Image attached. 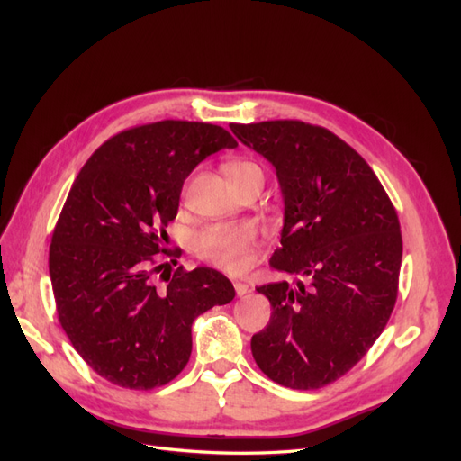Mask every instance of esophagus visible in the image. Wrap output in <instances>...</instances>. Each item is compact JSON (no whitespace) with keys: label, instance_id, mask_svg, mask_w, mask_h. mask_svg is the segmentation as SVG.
I'll list each match as a JSON object with an SVG mask.
<instances>
[{"label":"esophagus","instance_id":"1","mask_svg":"<svg viewBox=\"0 0 461 461\" xmlns=\"http://www.w3.org/2000/svg\"><path fill=\"white\" fill-rule=\"evenodd\" d=\"M233 287H235V294H237L239 297H243V295H247V294L250 292V285L245 284V282H240V280H235V282H233Z\"/></svg>","mask_w":461,"mask_h":461}]
</instances>
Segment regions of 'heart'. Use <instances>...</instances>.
I'll use <instances>...</instances> for the list:
<instances>
[{
  "mask_svg": "<svg viewBox=\"0 0 461 461\" xmlns=\"http://www.w3.org/2000/svg\"><path fill=\"white\" fill-rule=\"evenodd\" d=\"M224 174L230 183L261 177V167L250 160H233L226 164ZM256 239V230L250 224H224L211 226L200 231L194 239V250L196 254L218 267L228 271H239L249 263L250 247Z\"/></svg>",
  "mask_w": 461,
  "mask_h": 461,
  "instance_id": "1",
  "label": "heart"
}]
</instances>
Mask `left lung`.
<instances>
[{
	"mask_svg": "<svg viewBox=\"0 0 461 461\" xmlns=\"http://www.w3.org/2000/svg\"><path fill=\"white\" fill-rule=\"evenodd\" d=\"M230 129L276 169L284 226L269 265L299 276L256 287L273 312L252 336L254 360L278 384L320 389L349 372L391 318L398 214L366 160L330 131L303 121Z\"/></svg>",
	"mask_w": 461,
	"mask_h": 461,
	"instance_id": "left-lung-1",
	"label": "left lung"
}]
</instances>
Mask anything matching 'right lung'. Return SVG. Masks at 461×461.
<instances>
[{
    "mask_svg": "<svg viewBox=\"0 0 461 461\" xmlns=\"http://www.w3.org/2000/svg\"><path fill=\"white\" fill-rule=\"evenodd\" d=\"M233 148L222 127L158 121L104 141L72 183L48 267L63 330L106 381L132 391L169 383L190 358L194 320L233 301V284L211 267L153 282L185 179Z\"/></svg>",
    "mask_w": 461,
    "mask_h": 461,
    "instance_id": "right-lung-1",
    "label": "right lung"
}]
</instances>
